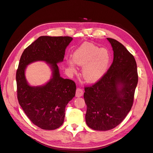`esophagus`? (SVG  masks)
Returning <instances> with one entry per match:
<instances>
[{
    "label": "esophagus",
    "instance_id": "34e87169",
    "mask_svg": "<svg viewBox=\"0 0 153 153\" xmlns=\"http://www.w3.org/2000/svg\"><path fill=\"white\" fill-rule=\"evenodd\" d=\"M84 94V91H83L80 88H77L76 90V97H80L82 96V95Z\"/></svg>",
    "mask_w": 153,
    "mask_h": 153
}]
</instances>
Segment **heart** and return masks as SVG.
Returning a JSON list of instances; mask_svg holds the SVG:
<instances>
[{
    "label": "heart",
    "instance_id": "heart-1",
    "mask_svg": "<svg viewBox=\"0 0 153 153\" xmlns=\"http://www.w3.org/2000/svg\"><path fill=\"white\" fill-rule=\"evenodd\" d=\"M110 53L106 48H100L91 43H84L73 53V61L83 67L82 75L87 82L98 80L105 73L110 62ZM69 66L75 71L73 62L69 61Z\"/></svg>",
    "mask_w": 153,
    "mask_h": 153
}]
</instances>
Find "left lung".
I'll use <instances>...</instances> for the list:
<instances>
[{
  "mask_svg": "<svg viewBox=\"0 0 153 153\" xmlns=\"http://www.w3.org/2000/svg\"><path fill=\"white\" fill-rule=\"evenodd\" d=\"M107 39L114 51L113 62L98 81L84 87L86 123L98 131L112 129L126 117L138 78L133 55L117 40Z\"/></svg>",
  "mask_w": 153,
  "mask_h": 153,
  "instance_id": "8db88e82",
  "label": "left lung"
}]
</instances>
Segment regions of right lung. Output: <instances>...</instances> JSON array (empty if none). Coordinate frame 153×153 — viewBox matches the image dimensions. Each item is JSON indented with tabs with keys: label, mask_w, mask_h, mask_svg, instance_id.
<instances>
[{
	"label": "right lung",
	"mask_w": 153,
	"mask_h": 153,
	"mask_svg": "<svg viewBox=\"0 0 153 153\" xmlns=\"http://www.w3.org/2000/svg\"><path fill=\"white\" fill-rule=\"evenodd\" d=\"M72 39L69 36H40L20 57L16 74L18 103L30 121L41 129L52 130L61 126L66 105L75 96V82L60 76L57 64L63 61L66 48ZM37 60L51 64L53 76L46 85L31 87L25 80V69Z\"/></svg>",
	"instance_id": "add662e5"
}]
</instances>
